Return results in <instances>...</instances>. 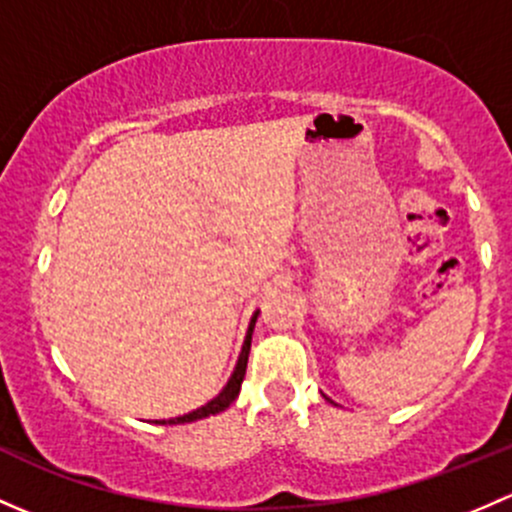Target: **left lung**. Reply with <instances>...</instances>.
Listing matches in <instances>:
<instances>
[{
	"mask_svg": "<svg viewBox=\"0 0 512 512\" xmlns=\"http://www.w3.org/2000/svg\"><path fill=\"white\" fill-rule=\"evenodd\" d=\"M326 400H328V397H326Z\"/></svg>",
	"mask_w": 512,
	"mask_h": 512,
	"instance_id": "obj_1",
	"label": "left lung"
}]
</instances>
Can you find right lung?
I'll return each instance as SVG.
<instances>
[{"label":"right lung","instance_id":"obj_1","mask_svg":"<svg viewBox=\"0 0 512 512\" xmlns=\"http://www.w3.org/2000/svg\"><path fill=\"white\" fill-rule=\"evenodd\" d=\"M257 316H260V311H255L250 319V326H247V333H245V341H242V351L238 355V363H235V370L233 375L228 378V383H225L223 390L218 392V395L213 397L211 402H206V405H201L198 410L188 412V414H181V417H171V419H154L157 424H186V422H196V419H206L211 417V414H218L223 410H228L230 405H233L235 400H238L240 395V385L242 380H245V370H247V355H250V343H252V331H255V321Z\"/></svg>","mask_w":512,"mask_h":512}]
</instances>
